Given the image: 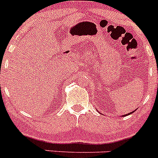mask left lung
<instances>
[{
    "label": "left lung",
    "instance_id": "left-lung-1",
    "mask_svg": "<svg viewBox=\"0 0 158 158\" xmlns=\"http://www.w3.org/2000/svg\"><path fill=\"white\" fill-rule=\"evenodd\" d=\"M130 114H131V113H129V114H128V115H130ZM125 115H123V116H125Z\"/></svg>",
    "mask_w": 158,
    "mask_h": 158
}]
</instances>
